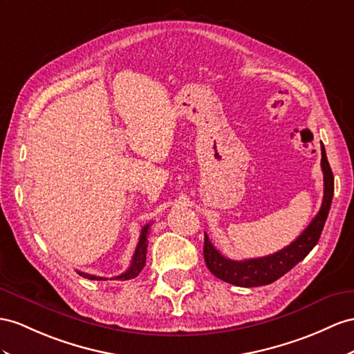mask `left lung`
<instances>
[{
	"instance_id": "8db88e82",
	"label": "left lung",
	"mask_w": 354,
	"mask_h": 354,
	"mask_svg": "<svg viewBox=\"0 0 354 354\" xmlns=\"http://www.w3.org/2000/svg\"><path fill=\"white\" fill-rule=\"evenodd\" d=\"M322 170H323V183H324V196L319 214L314 216L310 225L301 233L286 248L279 250L275 254H269L266 257L248 259V260H230L224 257L216 250L207 234L205 233V247L203 256L205 263L212 274L225 283L239 286V287H259L274 283L278 278L295 268L299 261L304 260L310 251L317 245L323 232L326 218L329 215V209L333 197V174L329 166L328 157H326L324 145L322 143Z\"/></svg>"
}]
</instances>
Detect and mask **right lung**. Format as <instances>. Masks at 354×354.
Listing matches in <instances>:
<instances>
[{"label": "right lung", "instance_id": "add662e5", "mask_svg": "<svg viewBox=\"0 0 354 354\" xmlns=\"http://www.w3.org/2000/svg\"><path fill=\"white\" fill-rule=\"evenodd\" d=\"M152 224H147L143 225L142 227V232H140V238H139V243L138 247H136V251L133 254V259H131V265L130 268L127 269L124 274L115 277L113 279H121V281H125V279H131V278H136L138 277L143 266H145V261H147V247H148V233H149V227ZM77 274L80 277L84 278H88V279H106L103 277H95V275H89V274H85V272H80L77 270Z\"/></svg>", "mask_w": 354, "mask_h": 354}]
</instances>
